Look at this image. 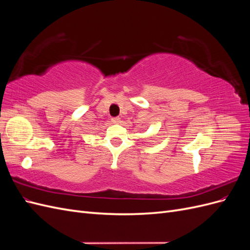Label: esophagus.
Wrapping results in <instances>:
<instances>
[{
	"mask_svg": "<svg viewBox=\"0 0 250 250\" xmlns=\"http://www.w3.org/2000/svg\"><path fill=\"white\" fill-rule=\"evenodd\" d=\"M120 118L119 117H115V118H111V122L112 123H115V124H118V123H120Z\"/></svg>",
	"mask_w": 250,
	"mask_h": 250,
	"instance_id": "obj_1",
	"label": "esophagus"
}]
</instances>
